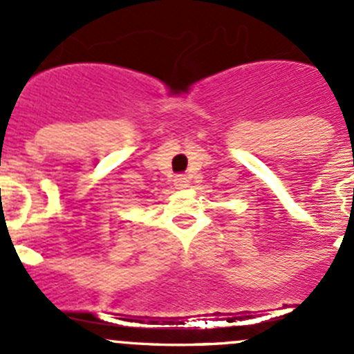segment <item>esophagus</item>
<instances>
[{
  "label": "esophagus",
  "mask_w": 354,
  "mask_h": 354,
  "mask_svg": "<svg viewBox=\"0 0 354 354\" xmlns=\"http://www.w3.org/2000/svg\"><path fill=\"white\" fill-rule=\"evenodd\" d=\"M174 187L176 188H187L188 187V178L180 174V176L174 178Z\"/></svg>",
  "instance_id": "obj_1"
}]
</instances>
